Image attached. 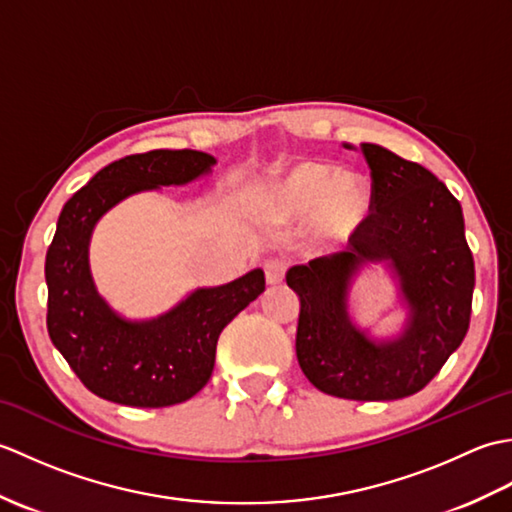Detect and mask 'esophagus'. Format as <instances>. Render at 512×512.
Wrapping results in <instances>:
<instances>
[{"label": "esophagus", "instance_id": "obj_1", "mask_svg": "<svg viewBox=\"0 0 512 512\" xmlns=\"http://www.w3.org/2000/svg\"><path fill=\"white\" fill-rule=\"evenodd\" d=\"M264 275L270 286H277L286 279V264L281 259H268L264 264Z\"/></svg>", "mask_w": 512, "mask_h": 512}]
</instances>
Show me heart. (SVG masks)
I'll return each instance as SVG.
<instances>
[{"label": "heart", "mask_w": 512, "mask_h": 512, "mask_svg": "<svg viewBox=\"0 0 512 512\" xmlns=\"http://www.w3.org/2000/svg\"><path fill=\"white\" fill-rule=\"evenodd\" d=\"M266 220L277 224L308 217L314 237L339 244L356 235L372 213V191L356 178L319 160H301L266 182L257 195Z\"/></svg>", "instance_id": "1"}]
</instances>
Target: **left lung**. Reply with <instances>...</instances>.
I'll return each mask as SVG.
<instances>
[{
  "mask_svg": "<svg viewBox=\"0 0 512 512\" xmlns=\"http://www.w3.org/2000/svg\"><path fill=\"white\" fill-rule=\"evenodd\" d=\"M372 176V213L350 250L292 266L301 301L297 361L323 394L398 400L431 383L471 323L473 253L462 206L429 169L378 145H361ZM389 258L412 310L406 334L372 344L346 317V286L357 266Z\"/></svg>",
  "mask_w": 512,
  "mask_h": 512,
  "instance_id": "1",
  "label": "left lung"
}]
</instances>
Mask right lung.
Listing matches in <instances>:
<instances>
[{
    "label": "right lung",
    "instance_id": "1",
    "mask_svg": "<svg viewBox=\"0 0 512 512\" xmlns=\"http://www.w3.org/2000/svg\"><path fill=\"white\" fill-rule=\"evenodd\" d=\"M215 158L193 149H156L112 162L63 204L46 253L48 314L54 347L81 383L118 405L158 409L178 405L209 383L222 330L266 288L262 270L231 284L202 288L154 321L132 323L96 295L88 244L96 220L127 195L184 184Z\"/></svg>",
    "mask_w": 512,
    "mask_h": 512
}]
</instances>
